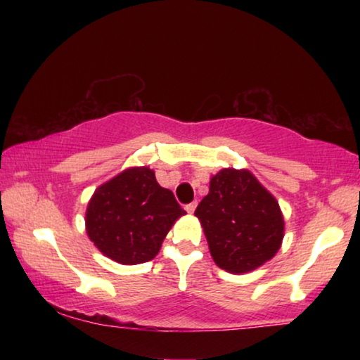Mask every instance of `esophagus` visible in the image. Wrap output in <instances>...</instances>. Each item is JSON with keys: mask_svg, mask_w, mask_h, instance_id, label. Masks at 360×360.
Here are the masks:
<instances>
[{"mask_svg": "<svg viewBox=\"0 0 360 360\" xmlns=\"http://www.w3.org/2000/svg\"><path fill=\"white\" fill-rule=\"evenodd\" d=\"M195 208H196V203H188V205H185V210L188 211V213L191 214L195 211Z\"/></svg>", "mask_w": 360, "mask_h": 360, "instance_id": "esophagus-1", "label": "esophagus"}]
</instances>
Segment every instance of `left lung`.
<instances>
[{
	"mask_svg": "<svg viewBox=\"0 0 360 360\" xmlns=\"http://www.w3.org/2000/svg\"><path fill=\"white\" fill-rule=\"evenodd\" d=\"M195 216L214 264L229 274L252 272L282 248L285 221L278 201L248 169L229 167L211 176Z\"/></svg>",
	"mask_w": 360,
	"mask_h": 360,
	"instance_id": "1",
	"label": "left lung"
}]
</instances>
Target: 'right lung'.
<instances>
[{"label":"right lung","mask_w":360,"mask_h":360,"mask_svg":"<svg viewBox=\"0 0 360 360\" xmlns=\"http://www.w3.org/2000/svg\"><path fill=\"white\" fill-rule=\"evenodd\" d=\"M186 214L149 167H129L98 186L88 201L85 229L103 255L122 265L149 262L175 221Z\"/></svg>","instance_id":"add662e5"}]
</instances>
